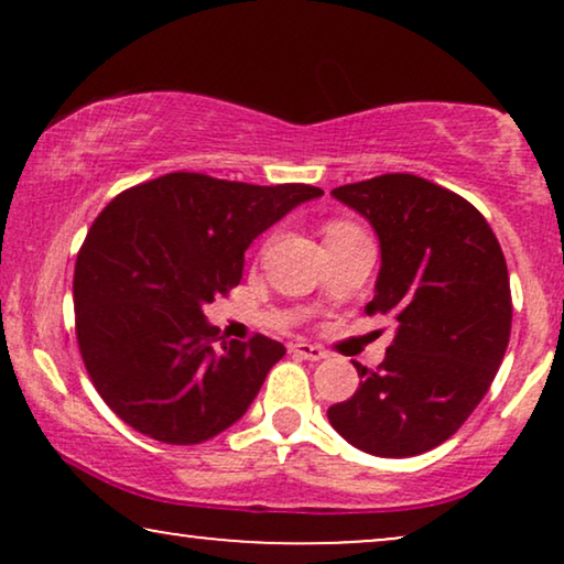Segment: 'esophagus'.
Returning a JSON list of instances; mask_svg holds the SVG:
<instances>
[{"label":"esophagus","instance_id":"1","mask_svg":"<svg viewBox=\"0 0 564 564\" xmlns=\"http://www.w3.org/2000/svg\"><path fill=\"white\" fill-rule=\"evenodd\" d=\"M290 354H295V357H300V359H311V361H321V359H326L328 354L321 349V346H315V344H307V341H297V344H292L290 346Z\"/></svg>","mask_w":564,"mask_h":564}]
</instances>
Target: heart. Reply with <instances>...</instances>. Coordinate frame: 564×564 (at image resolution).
I'll return each instance as SVG.
<instances>
[{
  "instance_id": "heart-1",
  "label": "heart",
  "mask_w": 564,
  "mask_h": 564,
  "mask_svg": "<svg viewBox=\"0 0 564 564\" xmlns=\"http://www.w3.org/2000/svg\"><path fill=\"white\" fill-rule=\"evenodd\" d=\"M346 228H354V226H351V223H344V220L328 223V228H326V236H330V234H338V230H346Z\"/></svg>"
}]
</instances>
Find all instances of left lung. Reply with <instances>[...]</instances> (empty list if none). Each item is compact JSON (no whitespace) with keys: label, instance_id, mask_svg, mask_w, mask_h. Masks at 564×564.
I'll return each instance as SVG.
<instances>
[{"label":"left lung","instance_id":"1","mask_svg":"<svg viewBox=\"0 0 564 564\" xmlns=\"http://www.w3.org/2000/svg\"><path fill=\"white\" fill-rule=\"evenodd\" d=\"M365 215L382 267L367 313L395 318L382 365L328 408L346 442L375 457H415L446 442L488 392L508 336L511 284L488 220L465 197L415 174L330 192Z\"/></svg>","mask_w":564,"mask_h":564}]
</instances>
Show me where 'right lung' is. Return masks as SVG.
I'll return each mask as SVG.
<instances>
[{
  "mask_svg": "<svg viewBox=\"0 0 564 564\" xmlns=\"http://www.w3.org/2000/svg\"><path fill=\"white\" fill-rule=\"evenodd\" d=\"M321 195L174 172L97 215L74 269L76 338L118 419L156 442L199 444L249 411L284 346L228 341L203 307L241 282L253 238Z\"/></svg>",
  "mask_w": 564,
  "mask_h": 564,
  "instance_id": "1",
  "label": "right lung"
}]
</instances>
